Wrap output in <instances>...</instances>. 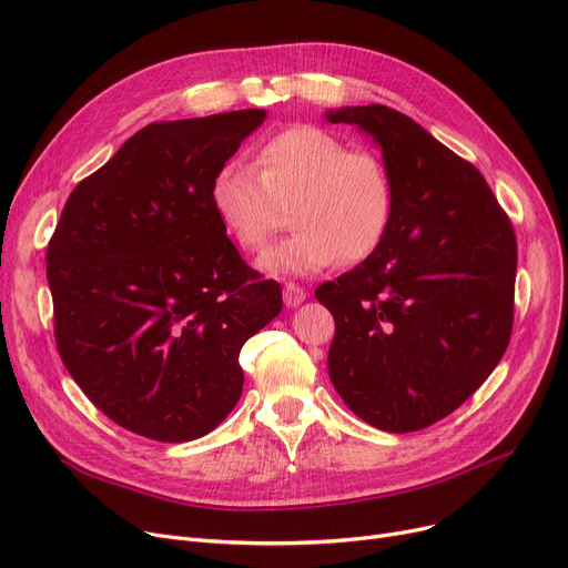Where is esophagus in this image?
<instances>
[{
    "instance_id": "34e87169",
    "label": "esophagus",
    "mask_w": 568,
    "mask_h": 568,
    "mask_svg": "<svg viewBox=\"0 0 568 568\" xmlns=\"http://www.w3.org/2000/svg\"><path fill=\"white\" fill-rule=\"evenodd\" d=\"M304 300H306V290L304 287L294 285V283H287L283 287V302H285L287 308H296Z\"/></svg>"
}]
</instances>
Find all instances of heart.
I'll list each match as a JSON object with an SVG mask.
<instances>
[{"mask_svg": "<svg viewBox=\"0 0 568 568\" xmlns=\"http://www.w3.org/2000/svg\"><path fill=\"white\" fill-rule=\"evenodd\" d=\"M214 216L242 251H260L290 212L294 230L260 260L274 276H306L334 262L371 257L394 221L396 191L386 163L352 152L336 135L296 126L264 140L255 170L227 161L216 172Z\"/></svg>", "mask_w": 568, "mask_h": 568, "instance_id": "b5f03b06", "label": "heart"}]
</instances>
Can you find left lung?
<instances>
[{
	"instance_id": "left-lung-1",
	"label": "left lung",
	"mask_w": 568,
	"mask_h": 568,
	"mask_svg": "<svg viewBox=\"0 0 568 568\" xmlns=\"http://www.w3.org/2000/svg\"><path fill=\"white\" fill-rule=\"evenodd\" d=\"M324 116L373 138L396 191L382 246L315 290L336 320L329 377L366 424L422 430L479 389L509 345L516 234L481 172L407 114L373 103Z\"/></svg>"
}]
</instances>
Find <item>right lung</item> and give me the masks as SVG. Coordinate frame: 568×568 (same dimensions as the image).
<instances>
[{
	"label": "right lung",
	"mask_w": 568,
	"mask_h": 568,
	"mask_svg": "<svg viewBox=\"0 0 568 568\" xmlns=\"http://www.w3.org/2000/svg\"><path fill=\"white\" fill-rule=\"evenodd\" d=\"M266 110L149 124L73 189L48 244L54 338L108 419L156 442L212 433L244 389L239 352L283 296L214 216L212 182Z\"/></svg>",
	"instance_id": "right-lung-1"
}]
</instances>
